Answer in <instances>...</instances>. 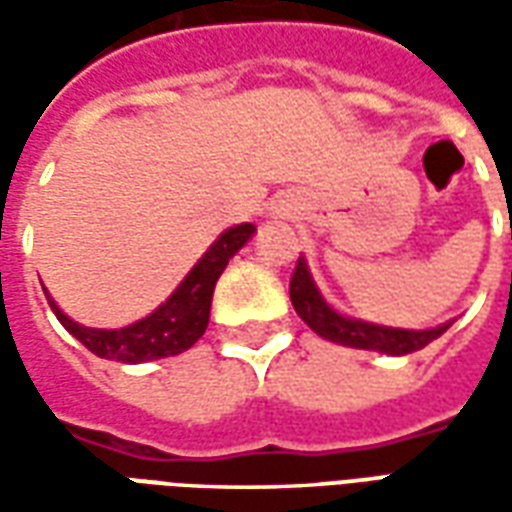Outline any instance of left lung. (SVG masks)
Wrapping results in <instances>:
<instances>
[{
  "mask_svg": "<svg viewBox=\"0 0 512 512\" xmlns=\"http://www.w3.org/2000/svg\"><path fill=\"white\" fill-rule=\"evenodd\" d=\"M290 301L299 312V318L312 332L321 334L323 340H332V343L348 345V348H365V351H378V354L389 356H403L414 354L419 348H425L433 343L436 337L447 332L452 326L450 323H441L436 329H392V326H378V323L356 321V318H345L337 310H332L326 301H323L321 290L315 288V282L310 277V268L307 260L299 257L296 271L290 277Z\"/></svg>",
  "mask_w": 512,
  "mask_h": 512,
  "instance_id": "8db88e82",
  "label": "left lung"
}]
</instances>
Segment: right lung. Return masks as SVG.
Instances as JSON below:
<instances>
[{"instance_id":"obj_1","label":"right lung","mask_w":512,"mask_h":512,"mask_svg":"<svg viewBox=\"0 0 512 512\" xmlns=\"http://www.w3.org/2000/svg\"><path fill=\"white\" fill-rule=\"evenodd\" d=\"M252 235H255V224L249 222L224 230L158 310L150 312L142 321L123 326V329H90V326H82V323L71 321L54 304L49 293H46V299H49V307L57 315V321L87 351H93L101 359H112V362H123V365H139V362H153V359H164V356H178L183 351H189L191 345L205 334L208 318H211L216 279L222 277L230 257Z\"/></svg>"}]
</instances>
